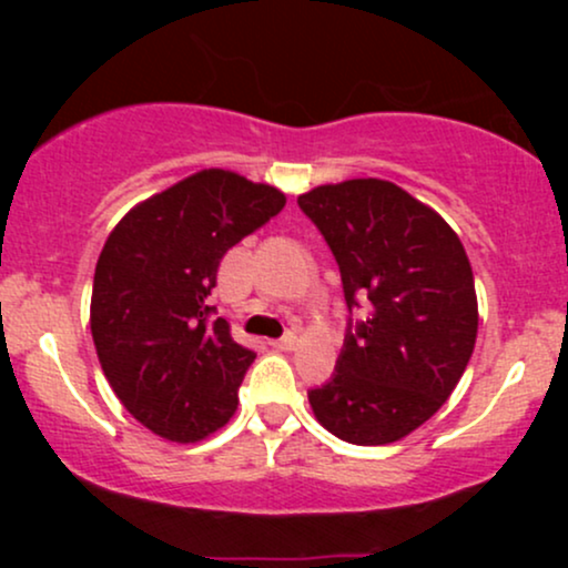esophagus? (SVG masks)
<instances>
[{"instance_id": "34e87169", "label": "esophagus", "mask_w": 568, "mask_h": 568, "mask_svg": "<svg viewBox=\"0 0 568 568\" xmlns=\"http://www.w3.org/2000/svg\"><path fill=\"white\" fill-rule=\"evenodd\" d=\"M296 344H298L296 334H285L283 338H277V342H272V347L280 352H291V349H296Z\"/></svg>"}]
</instances>
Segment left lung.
<instances>
[{"label":"left lung","instance_id":"1","mask_svg":"<svg viewBox=\"0 0 568 568\" xmlns=\"http://www.w3.org/2000/svg\"><path fill=\"white\" fill-rule=\"evenodd\" d=\"M298 205L334 251L349 310L371 302L334 379L310 393L315 419L355 446L406 438L448 400L475 349L465 245L438 211L384 179L315 186Z\"/></svg>","mask_w":568,"mask_h":568}]
</instances>
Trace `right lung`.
Returning <instances> with one entry per match:
<instances>
[{
    "label": "right lung",
    "mask_w": 568,
    "mask_h": 568,
    "mask_svg": "<svg viewBox=\"0 0 568 568\" xmlns=\"http://www.w3.org/2000/svg\"><path fill=\"white\" fill-rule=\"evenodd\" d=\"M285 207L277 186L205 168L116 221L95 264L90 331L103 374L133 419L200 443L237 410L253 352L207 321L224 253Z\"/></svg>",
    "instance_id": "1"
}]
</instances>
